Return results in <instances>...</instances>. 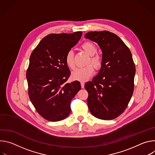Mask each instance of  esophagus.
Returning a JSON list of instances; mask_svg holds the SVG:
<instances>
[{
    "label": "esophagus",
    "instance_id": "1",
    "mask_svg": "<svg viewBox=\"0 0 155 155\" xmlns=\"http://www.w3.org/2000/svg\"><path fill=\"white\" fill-rule=\"evenodd\" d=\"M81 88H84V83L83 81L81 82Z\"/></svg>",
    "mask_w": 155,
    "mask_h": 155
}]
</instances>
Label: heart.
Returning <instances> with one entry per match:
<instances>
[{"mask_svg":"<svg viewBox=\"0 0 155 155\" xmlns=\"http://www.w3.org/2000/svg\"><path fill=\"white\" fill-rule=\"evenodd\" d=\"M82 49L89 55L91 56L88 63L91 64L87 65L84 67L77 68L72 73V78L78 81H85L90 77L94 72V66L95 69H100L103 65V58L101 55L96 54L97 49L94 43L91 42H84L81 45ZM65 62L68 67L74 69L75 68L74 54L72 50L69 51L65 56ZM94 66H93L92 65Z\"/></svg>","mask_w":155,"mask_h":155,"instance_id":"heart-1","label":"heart"}]
</instances>
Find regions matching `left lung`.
<instances>
[{"label": "left lung", "instance_id": "8db88e82", "mask_svg": "<svg viewBox=\"0 0 155 155\" xmlns=\"http://www.w3.org/2000/svg\"><path fill=\"white\" fill-rule=\"evenodd\" d=\"M84 37L98 44L104 61L98 74L84 85L88 108L99 119H115L126 110L134 92L136 66L130 51L109 31H92Z\"/></svg>", "mask_w": 155, "mask_h": 155}]
</instances>
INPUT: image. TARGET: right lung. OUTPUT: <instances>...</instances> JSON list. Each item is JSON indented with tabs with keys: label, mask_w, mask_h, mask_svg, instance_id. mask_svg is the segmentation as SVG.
<instances>
[{
	"label": "right lung",
	"mask_w": 155,
	"mask_h": 155,
	"mask_svg": "<svg viewBox=\"0 0 155 155\" xmlns=\"http://www.w3.org/2000/svg\"><path fill=\"white\" fill-rule=\"evenodd\" d=\"M82 32L51 34L33 50L26 72L29 99L38 114L58 121L71 113V102L81 90L78 81L66 83L71 75L65 56L78 43Z\"/></svg>",
	"instance_id": "right-lung-1"
}]
</instances>
